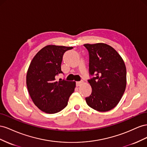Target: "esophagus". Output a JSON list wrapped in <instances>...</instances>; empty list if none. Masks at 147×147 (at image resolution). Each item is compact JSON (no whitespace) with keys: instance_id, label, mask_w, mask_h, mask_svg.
Here are the masks:
<instances>
[{"instance_id":"34e87169","label":"esophagus","mask_w":147,"mask_h":147,"mask_svg":"<svg viewBox=\"0 0 147 147\" xmlns=\"http://www.w3.org/2000/svg\"><path fill=\"white\" fill-rule=\"evenodd\" d=\"M82 81H78V82H76V86H78V87L80 86L82 84Z\"/></svg>"}]
</instances>
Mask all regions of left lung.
I'll return each instance as SVG.
<instances>
[{
	"label": "left lung",
	"mask_w": 147,
	"mask_h": 147,
	"mask_svg": "<svg viewBox=\"0 0 147 147\" xmlns=\"http://www.w3.org/2000/svg\"><path fill=\"white\" fill-rule=\"evenodd\" d=\"M89 53V73L95 77L89 81L92 94L86 98L90 108L100 112L114 108L126 87V68L122 57L104 43L84 45Z\"/></svg>",
	"instance_id": "left-lung-1"
}]
</instances>
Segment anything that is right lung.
<instances>
[{"mask_svg":"<svg viewBox=\"0 0 147 147\" xmlns=\"http://www.w3.org/2000/svg\"><path fill=\"white\" fill-rule=\"evenodd\" d=\"M72 47L49 45L32 58L26 74V85L33 103L49 114L61 111L68 105L76 82L60 80L55 77L63 73L61 64L64 53Z\"/></svg>","mask_w":147,"mask_h":147,"instance_id":"1","label":"right lung"}]
</instances>
